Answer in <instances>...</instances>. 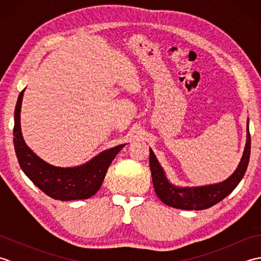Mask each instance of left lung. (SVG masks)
Here are the masks:
<instances>
[{"label": "left lung", "instance_id": "obj_1", "mask_svg": "<svg viewBox=\"0 0 261 261\" xmlns=\"http://www.w3.org/2000/svg\"><path fill=\"white\" fill-rule=\"evenodd\" d=\"M247 131V143L239 166L228 179L215 185L201 187H176L171 185L166 178L163 168L160 167L156 156L150 149L149 166H150L153 188L157 196L162 199L163 203L180 210H204L222 201L238 186L247 170L251 148L248 123Z\"/></svg>", "mask_w": 261, "mask_h": 261}]
</instances>
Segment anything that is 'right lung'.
I'll return each mask as SVG.
<instances>
[{"label":"right lung","mask_w":261,"mask_h":261,"mask_svg":"<svg viewBox=\"0 0 261 261\" xmlns=\"http://www.w3.org/2000/svg\"><path fill=\"white\" fill-rule=\"evenodd\" d=\"M24 90L20 93L14 112L13 142L20 167L33 184L55 199L74 201L93 196L101 188L109 166L124 145L105 150L80 167H55L36 156L22 138L20 125L21 103Z\"/></svg>","instance_id":"right-lung-1"}]
</instances>
